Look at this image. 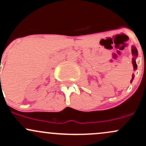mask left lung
<instances>
[{
    "mask_svg": "<svg viewBox=\"0 0 146 146\" xmlns=\"http://www.w3.org/2000/svg\"><path fill=\"white\" fill-rule=\"evenodd\" d=\"M131 52H132V55L134 56V58L132 59V64H133V67H134V70H136V68H137V65H136V61H135V58L138 55V51L137 50H136V48L134 47V46H133L132 47V49H131ZM134 75H132V79H131V81H132V80L134 79Z\"/></svg>",
    "mask_w": 146,
    "mask_h": 146,
    "instance_id": "8db88e82",
    "label": "left lung"
}]
</instances>
